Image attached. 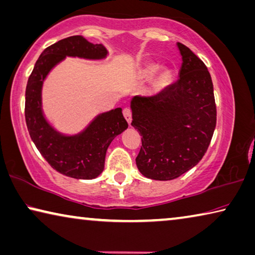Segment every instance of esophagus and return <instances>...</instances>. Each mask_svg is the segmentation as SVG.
<instances>
[{"instance_id": "1", "label": "esophagus", "mask_w": 255, "mask_h": 255, "mask_svg": "<svg viewBox=\"0 0 255 255\" xmlns=\"http://www.w3.org/2000/svg\"><path fill=\"white\" fill-rule=\"evenodd\" d=\"M124 117L126 118L127 123L130 125L131 124V110L130 109H128V108L124 109Z\"/></svg>"}]
</instances>
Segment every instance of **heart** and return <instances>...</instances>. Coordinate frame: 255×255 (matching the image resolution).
<instances>
[{"instance_id": "heart-1", "label": "heart", "mask_w": 255, "mask_h": 255, "mask_svg": "<svg viewBox=\"0 0 255 255\" xmlns=\"http://www.w3.org/2000/svg\"><path fill=\"white\" fill-rule=\"evenodd\" d=\"M159 64L155 63H151L148 66L145 67V69L143 71V77L145 78H149V77L154 76L155 72L159 70ZM172 78L173 75L170 70H164L161 72V74L157 76V78L155 79L154 84H153V93H161L163 92L165 88H168L170 86V84L172 83Z\"/></svg>"}]
</instances>
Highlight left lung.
<instances>
[{"label": "left lung", "mask_w": 255, "mask_h": 255, "mask_svg": "<svg viewBox=\"0 0 255 255\" xmlns=\"http://www.w3.org/2000/svg\"><path fill=\"white\" fill-rule=\"evenodd\" d=\"M179 78L155 96H134L131 126L142 136L136 165L144 177L171 180L200 162L217 123L212 79L203 61L177 43Z\"/></svg>", "instance_id": "8db88e82"}]
</instances>
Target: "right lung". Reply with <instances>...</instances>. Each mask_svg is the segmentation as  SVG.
Here are the masks:
<instances>
[{"mask_svg": "<svg viewBox=\"0 0 255 255\" xmlns=\"http://www.w3.org/2000/svg\"><path fill=\"white\" fill-rule=\"evenodd\" d=\"M108 51L101 44L90 43L83 36H71L42 52L28 78L25 117L28 131L48 164L75 179H94L102 173L109 145L128 128L121 108L100 113L78 134L64 135L46 120L42 109V88L50 71L66 56L87 60L106 59Z\"/></svg>", "mask_w": 255, "mask_h": 255, "instance_id": "1", "label": "right lung"}]
</instances>
